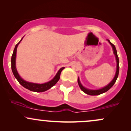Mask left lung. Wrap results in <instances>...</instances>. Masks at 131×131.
Listing matches in <instances>:
<instances>
[{"label": "left lung", "instance_id": "obj_1", "mask_svg": "<svg viewBox=\"0 0 131 131\" xmlns=\"http://www.w3.org/2000/svg\"><path fill=\"white\" fill-rule=\"evenodd\" d=\"M108 41V42L110 43V44L111 45L112 48H113V53L114 54L115 57H116V63H117V66H116V74H115V76L114 77V78L107 85H106V86L102 88L99 89V90H90V89H88L84 87L82 84L81 83V82L80 81V79L78 78V83L79 86H80V89L84 92V93L86 94H89V95H91V96H96V95H99V94H103V93H105V92L109 90L113 86V85L114 84L115 82H116V80H117V77H118V74H119V58L118 56H117V51H116V47L109 40H107Z\"/></svg>", "mask_w": 131, "mask_h": 131}]
</instances>
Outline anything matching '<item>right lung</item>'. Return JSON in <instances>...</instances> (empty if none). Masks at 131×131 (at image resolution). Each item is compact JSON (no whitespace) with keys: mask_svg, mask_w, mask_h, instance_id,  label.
I'll return each instance as SVG.
<instances>
[{"mask_svg":"<svg viewBox=\"0 0 131 131\" xmlns=\"http://www.w3.org/2000/svg\"><path fill=\"white\" fill-rule=\"evenodd\" d=\"M23 38H24V37H23ZM23 38H21L20 41L15 45V48H14V52H13L12 56V58H11V68H12L13 74H14L15 78L17 80V81H18V83H19L21 86H23L24 88H25L26 89H28L30 91L34 92H44L47 91V90L51 88V87L53 86L54 84L58 81V80H60V74H61V71L64 68V67H62V68H60V70H58V71L57 72V74H56V75L54 76L53 78L51 80H50V81L47 82V83H42V84H38V83H31V82H28L24 80V79L21 78L20 76L19 75V74H18L16 68L17 48L18 45L20 43V41L22 40Z\"/></svg>","mask_w":131,"mask_h":131,"instance_id":"obj_1","label":"right lung"}]
</instances>
